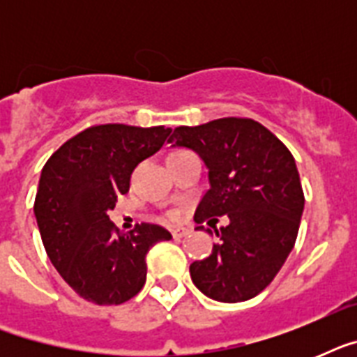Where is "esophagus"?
<instances>
[{"label":"esophagus","mask_w":357,"mask_h":357,"mask_svg":"<svg viewBox=\"0 0 357 357\" xmlns=\"http://www.w3.org/2000/svg\"><path fill=\"white\" fill-rule=\"evenodd\" d=\"M189 234H190L189 229H174L172 237L174 238H181V237H187Z\"/></svg>","instance_id":"1"}]
</instances>
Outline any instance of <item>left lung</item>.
Returning a JSON list of instances; mask_svg holds the SVG:
<instances>
[{
    "label": "left lung",
    "mask_w": 357,
    "mask_h": 357,
    "mask_svg": "<svg viewBox=\"0 0 357 357\" xmlns=\"http://www.w3.org/2000/svg\"><path fill=\"white\" fill-rule=\"evenodd\" d=\"M168 142L196 151L209 170L196 222L229 218L224 228L213 226L218 243L211 255L190 265L192 283L218 302L254 298L280 272L298 235L304 192L294 157L265 126L235 116L179 126Z\"/></svg>",
    "instance_id": "left-lung-1"
}]
</instances>
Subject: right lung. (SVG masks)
Instances as JSON below:
<instances>
[{"label": "right lung", "instance_id": "1", "mask_svg": "<svg viewBox=\"0 0 357 357\" xmlns=\"http://www.w3.org/2000/svg\"><path fill=\"white\" fill-rule=\"evenodd\" d=\"M172 129L92 126L66 140L42 168L35 217L47 257L81 298L119 305L146 283V254L172 235L155 224L119 231L109 218L131 172L161 150Z\"/></svg>", "mask_w": 357, "mask_h": 357}]
</instances>
